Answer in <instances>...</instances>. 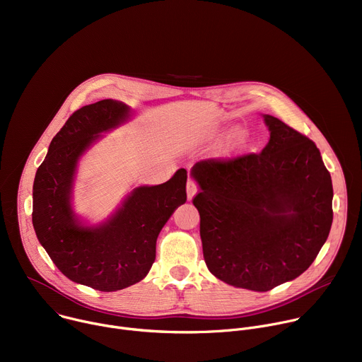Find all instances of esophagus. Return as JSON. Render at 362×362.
Masks as SVG:
<instances>
[{
  "label": "esophagus",
  "mask_w": 362,
  "mask_h": 362,
  "mask_svg": "<svg viewBox=\"0 0 362 362\" xmlns=\"http://www.w3.org/2000/svg\"><path fill=\"white\" fill-rule=\"evenodd\" d=\"M186 192H187V199L192 200L194 197V194L197 193V185L193 180H189L186 185Z\"/></svg>",
  "instance_id": "obj_1"
}]
</instances>
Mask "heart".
Masks as SVG:
<instances>
[{
    "instance_id": "b5f03b06",
    "label": "heart",
    "mask_w": 362,
    "mask_h": 362,
    "mask_svg": "<svg viewBox=\"0 0 362 362\" xmlns=\"http://www.w3.org/2000/svg\"><path fill=\"white\" fill-rule=\"evenodd\" d=\"M245 143V137L243 136H238L236 137V143H235V147H239V146H242Z\"/></svg>"
}]
</instances>
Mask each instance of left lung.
Here are the masks:
<instances>
[{"instance_id": "8db88e82", "label": "left lung", "mask_w": 362, "mask_h": 362, "mask_svg": "<svg viewBox=\"0 0 362 362\" xmlns=\"http://www.w3.org/2000/svg\"><path fill=\"white\" fill-rule=\"evenodd\" d=\"M271 133L257 154L197 162L193 204L204 262L221 281L256 292L303 274L332 225V180L315 143L264 115Z\"/></svg>"}]
</instances>
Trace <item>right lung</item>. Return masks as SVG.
<instances>
[{"label":"right lung","mask_w":362,"mask_h":362,"mask_svg":"<svg viewBox=\"0 0 362 362\" xmlns=\"http://www.w3.org/2000/svg\"><path fill=\"white\" fill-rule=\"evenodd\" d=\"M132 117L107 98L74 112L51 140L33 186V226L51 261L70 281L103 292L140 282L156 259V240L186 202V169L162 185L137 186L106 221L87 223L74 212L73 189L83 154Z\"/></svg>","instance_id":"obj_1"}]
</instances>
